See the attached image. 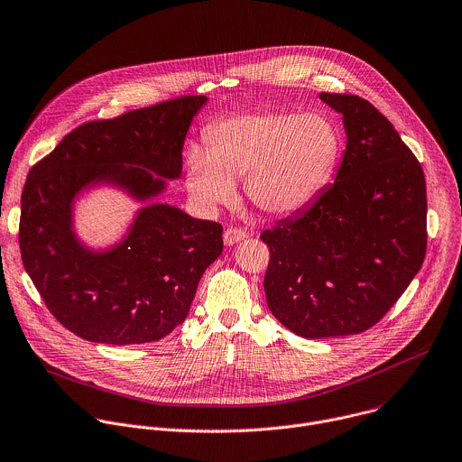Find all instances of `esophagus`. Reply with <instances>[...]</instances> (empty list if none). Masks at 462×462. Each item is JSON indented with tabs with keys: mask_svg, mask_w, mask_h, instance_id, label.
Segmentation results:
<instances>
[{
	"mask_svg": "<svg viewBox=\"0 0 462 462\" xmlns=\"http://www.w3.org/2000/svg\"><path fill=\"white\" fill-rule=\"evenodd\" d=\"M248 234L243 230V228H237V226H228L225 232H223V239H225V245L226 246H232L243 239H246Z\"/></svg>",
	"mask_w": 462,
	"mask_h": 462,
	"instance_id": "34e87169",
	"label": "esophagus"
}]
</instances>
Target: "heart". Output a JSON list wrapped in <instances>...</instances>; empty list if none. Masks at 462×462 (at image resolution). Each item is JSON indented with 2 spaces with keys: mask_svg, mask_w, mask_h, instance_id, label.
<instances>
[{
  "mask_svg": "<svg viewBox=\"0 0 462 462\" xmlns=\"http://www.w3.org/2000/svg\"><path fill=\"white\" fill-rule=\"evenodd\" d=\"M190 144L185 185L203 212L232 201L245 178L248 199L264 214L288 216L309 205L330 178L341 139L318 112H248L226 117Z\"/></svg>",
  "mask_w": 462,
  "mask_h": 462,
  "instance_id": "1",
  "label": "heart"
}]
</instances>
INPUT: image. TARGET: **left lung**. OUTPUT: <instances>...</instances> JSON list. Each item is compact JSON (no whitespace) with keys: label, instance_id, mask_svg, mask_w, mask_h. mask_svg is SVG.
<instances>
[{"label":"left lung","instance_id":"left-lung-1","mask_svg":"<svg viewBox=\"0 0 462 462\" xmlns=\"http://www.w3.org/2000/svg\"><path fill=\"white\" fill-rule=\"evenodd\" d=\"M343 114L346 150L318 199L261 234L270 312L306 337L377 325L426 255V181L393 125L366 99L321 92Z\"/></svg>","mask_w":462,"mask_h":462}]
</instances>
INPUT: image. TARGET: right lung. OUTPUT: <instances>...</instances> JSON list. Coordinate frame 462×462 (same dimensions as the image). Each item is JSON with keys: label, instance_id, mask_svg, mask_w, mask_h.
<instances>
[{"label": "right lung", "instance_id": "add662e5", "mask_svg": "<svg viewBox=\"0 0 462 462\" xmlns=\"http://www.w3.org/2000/svg\"><path fill=\"white\" fill-rule=\"evenodd\" d=\"M205 103V96H181L83 123L31 169L22 261L49 312L78 337L141 345L187 319L203 272L223 252V226L156 203L139 210L123 243L90 252L72 232V201L103 181L141 201L158 196L165 181L152 175L180 178L189 126Z\"/></svg>", "mask_w": 462, "mask_h": 462}]
</instances>
